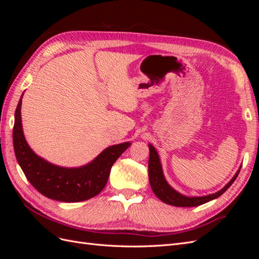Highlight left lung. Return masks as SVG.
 Returning a JSON list of instances; mask_svg holds the SVG:
<instances>
[{
    "mask_svg": "<svg viewBox=\"0 0 259 259\" xmlns=\"http://www.w3.org/2000/svg\"><path fill=\"white\" fill-rule=\"evenodd\" d=\"M149 151H150V155H149V163H148V171H149L148 175H149V182H150L151 189L156 197H158L162 202L173 206H179V207L199 206V205L204 204L206 202H209L218 197H221V195L233 184L234 180L237 179L239 171L241 169V166H240L239 169L237 170V173L234 174V176L231 178L230 182L219 191L211 194L203 195V197H187V195H184L182 193H179L178 191H176L174 188H171L169 184L166 182V179L163 174L162 164L159 158V154L151 144H149Z\"/></svg>",
    "mask_w": 259,
    "mask_h": 259,
    "instance_id": "1",
    "label": "left lung"
}]
</instances>
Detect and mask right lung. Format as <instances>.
<instances>
[{
    "label": "right lung",
    "instance_id": "1",
    "mask_svg": "<svg viewBox=\"0 0 259 259\" xmlns=\"http://www.w3.org/2000/svg\"><path fill=\"white\" fill-rule=\"evenodd\" d=\"M22 95L15 111L13 143L18 164L30 184L44 197L60 202L85 201L100 193L108 182L113 163L132 143L108 147L83 166L55 165L38 156L23 135L20 112Z\"/></svg>",
    "mask_w": 259,
    "mask_h": 259
}]
</instances>
